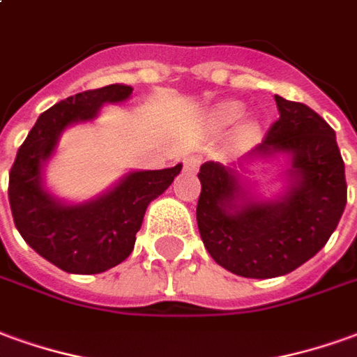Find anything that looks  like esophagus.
Listing matches in <instances>:
<instances>
[{"instance_id": "1", "label": "esophagus", "mask_w": 357, "mask_h": 357, "mask_svg": "<svg viewBox=\"0 0 357 357\" xmlns=\"http://www.w3.org/2000/svg\"><path fill=\"white\" fill-rule=\"evenodd\" d=\"M199 164H201V158H199V156H189V158H185L187 170H197V168H199Z\"/></svg>"}]
</instances>
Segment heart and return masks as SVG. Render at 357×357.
I'll return each instance as SVG.
<instances>
[{
  "mask_svg": "<svg viewBox=\"0 0 357 357\" xmlns=\"http://www.w3.org/2000/svg\"><path fill=\"white\" fill-rule=\"evenodd\" d=\"M243 116V104L241 102L230 100L218 104L216 108L211 112V123L216 129H226V127L234 126L239 118ZM257 135V127L253 123H245L238 129V139L241 143H249L253 141Z\"/></svg>",
  "mask_w": 357,
  "mask_h": 357,
  "instance_id": "obj_1",
  "label": "heart"
}]
</instances>
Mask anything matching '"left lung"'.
I'll use <instances>...</instances> for the list:
<instances>
[{"instance_id": "obj_1", "label": "left lung", "mask_w": 357, "mask_h": 357, "mask_svg": "<svg viewBox=\"0 0 357 357\" xmlns=\"http://www.w3.org/2000/svg\"><path fill=\"white\" fill-rule=\"evenodd\" d=\"M280 118L251 154H291V189L276 203L239 204L231 168L204 162L197 226L214 261L245 278L296 271L325 248L346 206L344 160L333 127L301 102L274 96Z\"/></svg>"}]
</instances>
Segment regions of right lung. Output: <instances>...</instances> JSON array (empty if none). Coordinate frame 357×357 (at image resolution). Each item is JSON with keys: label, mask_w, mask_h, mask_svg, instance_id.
<instances>
[{"label": "right lung", "mask_w": 357, "mask_h": 357, "mask_svg": "<svg viewBox=\"0 0 357 357\" xmlns=\"http://www.w3.org/2000/svg\"><path fill=\"white\" fill-rule=\"evenodd\" d=\"M133 92L108 84L57 102L40 114L9 172V204L17 230L38 255L73 274L104 273L131 255L149 203L164 193L181 172H133L114 191L86 204H61L42 189V162L54 153L69 123L89 121L104 102H121Z\"/></svg>", "instance_id": "right-lung-1"}]
</instances>
